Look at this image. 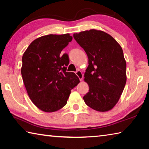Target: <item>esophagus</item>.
Returning a JSON list of instances; mask_svg holds the SVG:
<instances>
[{
    "instance_id": "obj_1",
    "label": "esophagus",
    "mask_w": 149,
    "mask_h": 149,
    "mask_svg": "<svg viewBox=\"0 0 149 149\" xmlns=\"http://www.w3.org/2000/svg\"><path fill=\"white\" fill-rule=\"evenodd\" d=\"M75 74L77 75V76L79 77V79L81 81L83 79V77H84V76H83V74L81 71H80V70H77V71L75 72Z\"/></svg>"
}]
</instances>
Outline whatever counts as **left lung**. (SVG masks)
Returning a JSON list of instances; mask_svg holds the SVG:
<instances>
[{
  "mask_svg": "<svg viewBox=\"0 0 149 149\" xmlns=\"http://www.w3.org/2000/svg\"><path fill=\"white\" fill-rule=\"evenodd\" d=\"M74 38L89 59L84 75L89 85V92L83 97L85 104L99 112L111 110L119 100L127 79L122 47L111 35L99 30L74 33Z\"/></svg>",
  "mask_w": 149,
  "mask_h": 149,
  "instance_id": "obj_1",
  "label": "left lung"
}]
</instances>
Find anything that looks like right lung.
<instances>
[{
	"label": "right lung",
	"instance_id": "add662e5",
	"mask_svg": "<svg viewBox=\"0 0 149 149\" xmlns=\"http://www.w3.org/2000/svg\"><path fill=\"white\" fill-rule=\"evenodd\" d=\"M72 40L68 33L42 36L29 45L22 56L21 73L27 94L44 112L64 107L71 90L79 82L74 72H66L68 55L60 56Z\"/></svg>",
	"mask_w": 149,
	"mask_h": 149
}]
</instances>
